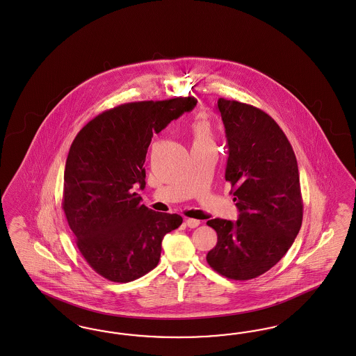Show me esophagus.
Segmentation results:
<instances>
[{
	"label": "esophagus",
	"instance_id": "obj_1",
	"mask_svg": "<svg viewBox=\"0 0 356 356\" xmlns=\"http://www.w3.org/2000/svg\"><path fill=\"white\" fill-rule=\"evenodd\" d=\"M186 226L190 229H195L201 225V222L198 219H193V218H186Z\"/></svg>",
	"mask_w": 356,
	"mask_h": 356
}]
</instances>
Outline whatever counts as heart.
Segmentation results:
<instances>
[{
  "label": "heart",
  "instance_id": "heart-1",
  "mask_svg": "<svg viewBox=\"0 0 356 356\" xmlns=\"http://www.w3.org/2000/svg\"><path fill=\"white\" fill-rule=\"evenodd\" d=\"M190 136L193 147L213 145V129L204 117H198L190 124Z\"/></svg>",
  "mask_w": 356,
  "mask_h": 356
}]
</instances>
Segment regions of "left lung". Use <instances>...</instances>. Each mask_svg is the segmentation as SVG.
Here are the masks:
<instances>
[{
	"mask_svg": "<svg viewBox=\"0 0 356 356\" xmlns=\"http://www.w3.org/2000/svg\"><path fill=\"white\" fill-rule=\"evenodd\" d=\"M218 110L229 146L225 178L239 217L207 220L218 242L206 261L226 278L248 280L274 267L300 230L298 162L283 130L261 108L219 98Z\"/></svg>",
	"mask_w": 356,
	"mask_h": 356,
	"instance_id": "obj_1",
	"label": "left lung"
}]
</instances>
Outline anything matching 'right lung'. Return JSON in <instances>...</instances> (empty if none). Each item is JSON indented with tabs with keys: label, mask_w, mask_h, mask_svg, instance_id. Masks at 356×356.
I'll return each instance as SVG.
<instances>
[{
	"label": "right lung",
	"mask_w": 356,
	"mask_h": 356,
	"mask_svg": "<svg viewBox=\"0 0 356 356\" xmlns=\"http://www.w3.org/2000/svg\"><path fill=\"white\" fill-rule=\"evenodd\" d=\"M197 105L194 97L129 102L85 124L63 174L62 209L81 255L97 274L127 283L152 271L161 243L184 219L140 204L145 159L153 134Z\"/></svg>",
	"instance_id": "add662e5"
}]
</instances>
